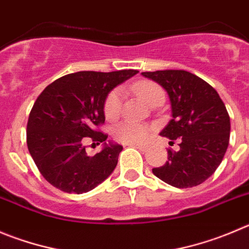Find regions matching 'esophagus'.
Instances as JSON below:
<instances>
[{"instance_id":"esophagus-1","label":"esophagus","mask_w":249,"mask_h":249,"mask_svg":"<svg viewBox=\"0 0 249 249\" xmlns=\"http://www.w3.org/2000/svg\"><path fill=\"white\" fill-rule=\"evenodd\" d=\"M129 146H131V147L139 148L140 151H146L148 148V146L142 145V143H129Z\"/></svg>"}]
</instances>
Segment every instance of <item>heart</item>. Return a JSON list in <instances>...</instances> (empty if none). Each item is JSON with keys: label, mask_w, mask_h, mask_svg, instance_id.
I'll return each mask as SVG.
<instances>
[{"label": "heart", "mask_w": 249, "mask_h": 249, "mask_svg": "<svg viewBox=\"0 0 249 249\" xmlns=\"http://www.w3.org/2000/svg\"><path fill=\"white\" fill-rule=\"evenodd\" d=\"M132 92L146 104L152 107L157 102L166 99L163 88L152 81H141L132 85ZM122 113V93L119 89H114L107 96L104 102V115L107 120L118 119ZM152 134V127L146 124H138L134 122H123L114 129V136L125 143L145 142Z\"/></svg>", "instance_id": "b5f03b06"}]
</instances>
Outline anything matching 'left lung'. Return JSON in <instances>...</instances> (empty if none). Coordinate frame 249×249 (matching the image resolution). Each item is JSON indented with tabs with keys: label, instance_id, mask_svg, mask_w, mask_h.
<instances>
[{
	"label": "left lung",
	"instance_id": "left-lung-1",
	"mask_svg": "<svg viewBox=\"0 0 249 249\" xmlns=\"http://www.w3.org/2000/svg\"><path fill=\"white\" fill-rule=\"evenodd\" d=\"M167 90L172 119L160 135L179 150L168 148V161L152 168L153 174L176 188H192L205 182L220 166L230 141L229 113L208 82L184 70L142 72Z\"/></svg>",
	"mask_w": 249,
	"mask_h": 249
}]
</instances>
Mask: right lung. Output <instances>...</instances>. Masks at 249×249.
I'll list each match as a JSON object with an SVG mask.
<instances>
[{
  "label": "right lung",
  "instance_id": "right-lung-1",
  "mask_svg": "<svg viewBox=\"0 0 249 249\" xmlns=\"http://www.w3.org/2000/svg\"><path fill=\"white\" fill-rule=\"evenodd\" d=\"M138 72H75L57 78L40 93L28 119L27 145L39 172L51 185L82 194L113 173L123 146L104 142L108 135L96 127L106 120L103 109L109 92ZM86 137L103 142L104 150L87 155L83 145Z\"/></svg>",
  "mask_w": 249,
  "mask_h": 249
}]
</instances>
